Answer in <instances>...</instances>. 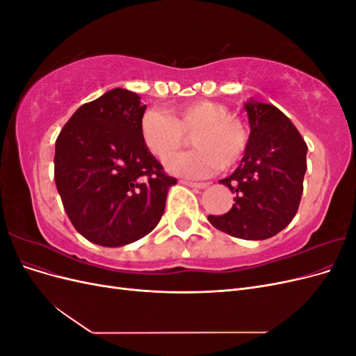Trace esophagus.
I'll return each mask as SVG.
<instances>
[{"label": "esophagus", "instance_id": "34e87169", "mask_svg": "<svg viewBox=\"0 0 356 356\" xmlns=\"http://www.w3.org/2000/svg\"><path fill=\"white\" fill-rule=\"evenodd\" d=\"M181 184L188 186V187H191V188H199V190H203V188L208 187L207 182H191V181H186V179H182Z\"/></svg>", "mask_w": 356, "mask_h": 356}]
</instances>
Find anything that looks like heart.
<instances>
[{"label":"heart","mask_w":356,"mask_h":356,"mask_svg":"<svg viewBox=\"0 0 356 356\" xmlns=\"http://www.w3.org/2000/svg\"><path fill=\"white\" fill-rule=\"evenodd\" d=\"M187 134L197 149L166 165L172 174L187 178H208L222 166H233L250 145L246 123L220 102L193 101L172 106L168 114L149 110L141 118L143 141L161 161L185 145Z\"/></svg>","instance_id":"heart-1"}]
</instances>
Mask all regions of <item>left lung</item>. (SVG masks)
<instances>
[{"label":"left lung","mask_w":356,"mask_h":356,"mask_svg":"<svg viewBox=\"0 0 356 356\" xmlns=\"http://www.w3.org/2000/svg\"><path fill=\"white\" fill-rule=\"evenodd\" d=\"M250 145L233 174L220 182L234 193L232 209L209 215L215 229L239 239L263 241L284 230L297 213L307 145L289 118L272 104L248 99Z\"/></svg>","instance_id":"1"}]
</instances>
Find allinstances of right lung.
<instances>
[{"label": "right lung", "instance_id": "add662e5", "mask_svg": "<svg viewBox=\"0 0 356 356\" xmlns=\"http://www.w3.org/2000/svg\"><path fill=\"white\" fill-rule=\"evenodd\" d=\"M145 110L141 96L117 88L81 105L56 139L58 193L75 230L92 243L115 248L144 238L177 184L143 141Z\"/></svg>", "mask_w": 356, "mask_h": 356}]
</instances>
